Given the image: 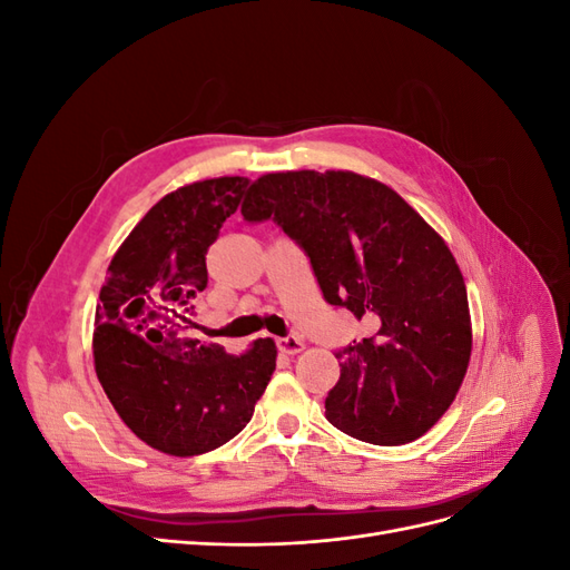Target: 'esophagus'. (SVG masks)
<instances>
[{"label":"esophagus","instance_id":"obj_1","mask_svg":"<svg viewBox=\"0 0 570 570\" xmlns=\"http://www.w3.org/2000/svg\"><path fill=\"white\" fill-rule=\"evenodd\" d=\"M278 350H281L283 354L295 356V354H299V352L304 350V340H302V337H297V335L281 337V340H278Z\"/></svg>","mask_w":570,"mask_h":570}]
</instances>
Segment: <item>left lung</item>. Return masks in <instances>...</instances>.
<instances>
[{"label":"left lung","instance_id":"left-lung-1","mask_svg":"<svg viewBox=\"0 0 570 570\" xmlns=\"http://www.w3.org/2000/svg\"><path fill=\"white\" fill-rule=\"evenodd\" d=\"M243 216L278 223L306 252L325 302L371 325L337 352L325 419L371 444L428 433L452 406L473 347L465 283L444 239L392 187L352 170L266 174Z\"/></svg>","mask_w":570,"mask_h":570}]
</instances>
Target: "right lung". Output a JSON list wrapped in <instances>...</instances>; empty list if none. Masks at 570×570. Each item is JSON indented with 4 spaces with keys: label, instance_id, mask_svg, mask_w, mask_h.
<instances>
[{
    "label": "right lung",
    "instance_id": "1",
    "mask_svg": "<svg viewBox=\"0 0 570 570\" xmlns=\"http://www.w3.org/2000/svg\"><path fill=\"white\" fill-rule=\"evenodd\" d=\"M249 178L183 185L137 223L109 264L95 314V371L132 433L170 456L212 452L243 430L275 371V342L245 354L187 337L209 283L206 249L237 212Z\"/></svg>",
    "mask_w": 570,
    "mask_h": 570
}]
</instances>
